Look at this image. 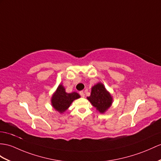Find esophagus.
<instances>
[{
	"label": "esophagus",
	"mask_w": 161,
	"mask_h": 161,
	"mask_svg": "<svg viewBox=\"0 0 161 161\" xmlns=\"http://www.w3.org/2000/svg\"><path fill=\"white\" fill-rule=\"evenodd\" d=\"M79 93H80V95L81 97H85V93H84L83 91H80L79 92Z\"/></svg>",
	"instance_id": "34e87169"
}]
</instances>
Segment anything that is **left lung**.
I'll use <instances>...</instances> for the list:
<instances>
[{
    "mask_svg": "<svg viewBox=\"0 0 161 161\" xmlns=\"http://www.w3.org/2000/svg\"><path fill=\"white\" fill-rule=\"evenodd\" d=\"M94 107L101 113H104L111 107L112 97L102 83H97L92 89L91 96L87 97Z\"/></svg>",
    "mask_w": 161,
    "mask_h": 161,
    "instance_id": "left-lung-1",
    "label": "left lung"
}]
</instances>
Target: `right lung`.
Here are the masks:
<instances>
[{"label": "right lung", "instance_id": "right-lung-1", "mask_svg": "<svg viewBox=\"0 0 161 161\" xmlns=\"http://www.w3.org/2000/svg\"><path fill=\"white\" fill-rule=\"evenodd\" d=\"M80 97V95L76 92L68 93L61 85L58 86L56 92L52 97L53 107L59 113L64 112L72 104V102Z\"/></svg>", "mask_w": 161, "mask_h": 161}]
</instances>
